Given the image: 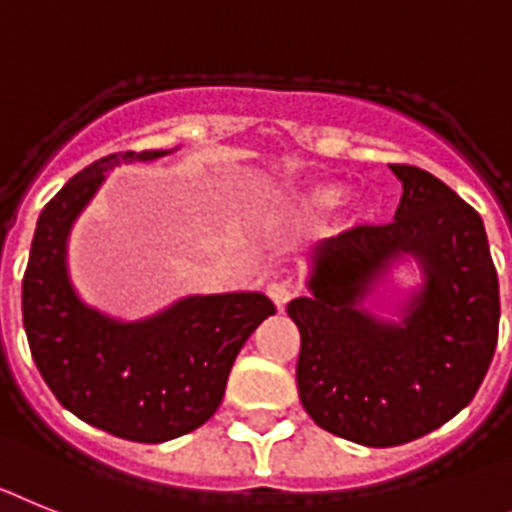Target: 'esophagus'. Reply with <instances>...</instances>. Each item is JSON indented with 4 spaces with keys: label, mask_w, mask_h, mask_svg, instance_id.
<instances>
[{
    "label": "esophagus",
    "mask_w": 512,
    "mask_h": 512,
    "mask_svg": "<svg viewBox=\"0 0 512 512\" xmlns=\"http://www.w3.org/2000/svg\"><path fill=\"white\" fill-rule=\"evenodd\" d=\"M268 296L278 309H283L296 296V286H293V281H273L268 286Z\"/></svg>",
    "instance_id": "34e87169"
}]
</instances>
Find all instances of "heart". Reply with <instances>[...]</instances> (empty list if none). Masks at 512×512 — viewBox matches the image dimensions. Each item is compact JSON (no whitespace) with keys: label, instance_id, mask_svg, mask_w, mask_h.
I'll return each mask as SVG.
<instances>
[{"label":"heart","instance_id":"obj_1","mask_svg":"<svg viewBox=\"0 0 512 512\" xmlns=\"http://www.w3.org/2000/svg\"><path fill=\"white\" fill-rule=\"evenodd\" d=\"M342 198V188L335 185V182H319L314 188H309L304 193V201L306 206L311 208H332L337 206Z\"/></svg>","mask_w":512,"mask_h":512}]
</instances>
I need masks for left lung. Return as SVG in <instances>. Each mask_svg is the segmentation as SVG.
I'll return each instance as SVG.
<instances>
[{
    "instance_id": "obj_1",
    "label": "left lung",
    "mask_w": 512,
    "mask_h": 512,
    "mask_svg": "<svg viewBox=\"0 0 512 512\" xmlns=\"http://www.w3.org/2000/svg\"><path fill=\"white\" fill-rule=\"evenodd\" d=\"M402 201L391 224H358L327 239L293 299L301 332L299 397L327 433L371 448L422 438L474 399L497 348L500 286L482 216L430 172L391 164ZM423 257L429 283L402 328L354 304L389 256Z\"/></svg>"
}]
</instances>
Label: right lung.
<instances>
[{
	"instance_id": "add662e5",
	"label": "right lung",
	"mask_w": 512,
	"mask_h": 512,
	"mask_svg": "<svg viewBox=\"0 0 512 512\" xmlns=\"http://www.w3.org/2000/svg\"><path fill=\"white\" fill-rule=\"evenodd\" d=\"M162 154L118 151L71 177L41 211L22 278V324L53 397L79 420L136 443L172 441L211 420L237 353L275 314L262 293H224L118 324L74 296L64 262L71 221L115 164Z\"/></svg>"
}]
</instances>
